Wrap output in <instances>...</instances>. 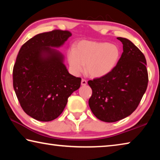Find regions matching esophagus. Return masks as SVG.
<instances>
[{
    "mask_svg": "<svg viewBox=\"0 0 160 160\" xmlns=\"http://www.w3.org/2000/svg\"><path fill=\"white\" fill-rule=\"evenodd\" d=\"M87 81L85 80H84V79H82V80H81V85H82V86H85V85H87Z\"/></svg>",
    "mask_w": 160,
    "mask_h": 160,
    "instance_id": "esophagus-1",
    "label": "esophagus"
}]
</instances>
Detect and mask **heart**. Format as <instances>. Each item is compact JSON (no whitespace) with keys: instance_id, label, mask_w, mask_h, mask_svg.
<instances>
[{"instance_id":"heart-1","label":"heart","mask_w":160,"mask_h":160,"mask_svg":"<svg viewBox=\"0 0 160 160\" xmlns=\"http://www.w3.org/2000/svg\"><path fill=\"white\" fill-rule=\"evenodd\" d=\"M120 50L117 46L107 42L82 41L75 48L67 52V60L70 71L78 75L85 71L95 78L110 73L117 65Z\"/></svg>"}]
</instances>
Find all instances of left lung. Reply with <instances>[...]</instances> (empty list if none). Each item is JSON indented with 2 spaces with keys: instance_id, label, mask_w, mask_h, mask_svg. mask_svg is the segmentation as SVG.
Masks as SVG:
<instances>
[{
  "instance_id": "8db88e82",
  "label": "left lung",
  "mask_w": 160,
  "mask_h": 160,
  "mask_svg": "<svg viewBox=\"0 0 160 160\" xmlns=\"http://www.w3.org/2000/svg\"><path fill=\"white\" fill-rule=\"evenodd\" d=\"M123 53L116 66L104 77L89 80L92 90L89 106L94 115L104 122H116L136 109L148 87L146 59L133 43L117 37Z\"/></svg>"
}]
</instances>
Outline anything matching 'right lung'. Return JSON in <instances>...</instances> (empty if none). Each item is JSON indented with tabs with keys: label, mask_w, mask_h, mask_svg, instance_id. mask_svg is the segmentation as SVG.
I'll return each instance as SVG.
<instances>
[{
	"label": "right lung",
	"mask_w": 160,
	"mask_h": 160,
	"mask_svg": "<svg viewBox=\"0 0 160 160\" xmlns=\"http://www.w3.org/2000/svg\"><path fill=\"white\" fill-rule=\"evenodd\" d=\"M71 36L68 31L37 34L24 44L13 68V88L27 114L40 121L60 116L81 78L69 73L58 50Z\"/></svg>",
	"instance_id": "obj_1"
}]
</instances>
